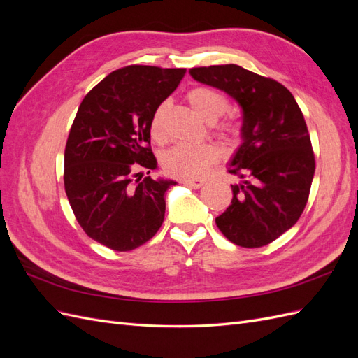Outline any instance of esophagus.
<instances>
[{
    "label": "esophagus",
    "instance_id": "34e87169",
    "mask_svg": "<svg viewBox=\"0 0 358 358\" xmlns=\"http://www.w3.org/2000/svg\"><path fill=\"white\" fill-rule=\"evenodd\" d=\"M183 183H185V185L189 187V188L199 189L204 185V180H201V179H185V180H183Z\"/></svg>",
    "mask_w": 358,
    "mask_h": 358
}]
</instances>
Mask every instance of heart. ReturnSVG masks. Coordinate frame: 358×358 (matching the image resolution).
<instances>
[{
	"mask_svg": "<svg viewBox=\"0 0 358 358\" xmlns=\"http://www.w3.org/2000/svg\"><path fill=\"white\" fill-rule=\"evenodd\" d=\"M187 99L194 112H196L201 119H204L206 122H215L216 119L225 113L227 107H229L227 99L221 92L212 88H206V86L194 88L188 92ZM164 113L166 104H161L157 107L152 119H150V134L157 140H162L166 136ZM215 128L221 133L231 131V127L229 124L216 125ZM218 158L220 149L213 143L178 145L169 149L167 152L162 155V166H164L166 171L173 176L196 179L204 175Z\"/></svg>",
	"mask_w": 358,
	"mask_h": 358,
	"instance_id": "heart-1",
	"label": "heart"
}]
</instances>
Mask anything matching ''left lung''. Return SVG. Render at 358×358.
Instances as JSON below:
<instances>
[{"label": "left lung", "instance_id": "left-lung-1", "mask_svg": "<svg viewBox=\"0 0 358 358\" xmlns=\"http://www.w3.org/2000/svg\"><path fill=\"white\" fill-rule=\"evenodd\" d=\"M192 79L229 94L242 109V143L231 157L233 200L215 220L243 248L273 242L297 222L315 173L310 137L294 96L279 82L236 64L191 69Z\"/></svg>", "mask_w": 358, "mask_h": 358}]
</instances>
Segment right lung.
Listing matches in <instances>:
<instances>
[{
	"label": "right lung",
	"instance_id": "1",
	"mask_svg": "<svg viewBox=\"0 0 358 358\" xmlns=\"http://www.w3.org/2000/svg\"><path fill=\"white\" fill-rule=\"evenodd\" d=\"M185 69L128 66L112 71L79 106L64 154V185L76 220L91 239L131 251L152 239L164 221L170 179L157 169L150 119L178 88Z\"/></svg>",
	"mask_w": 358,
	"mask_h": 358
}]
</instances>
